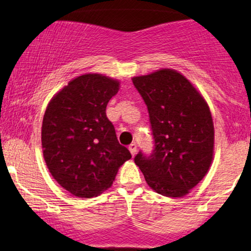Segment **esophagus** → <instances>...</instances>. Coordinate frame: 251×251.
<instances>
[{
  "label": "esophagus",
  "instance_id": "1",
  "mask_svg": "<svg viewBox=\"0 0 251 251\" xmlns=\"http://www.w3.org/2000/svg\"><path fill=\"white\" fill-rule=\"evenodd\" d=\"M128 149H129V151H131L132 156H134V155L136 154V145H135V144H132V145H129Z\"/></svg>",
  "mask_w": 251,
  "mask_h": 251
}]
</instances>
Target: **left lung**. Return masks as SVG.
Segmentation results:
<instances>
[{"mask_svg": "<svg viewBox=\"0 0 251 251\" xmlns=\"http://www.w3.org/2000/svg\"><path fill=\"white\" fill-rule=\"evenodd\" d=\"M132 81L147 105L154 138L153 153L146 156L139 151L134 162L155 192L171 198L188 195L213 160L210 107L191 82L174 69Z\"/></svg>", "mask_w": 251, "mask_h": 251, "instance_id": "1", "label": "left lung"}]
</instances>
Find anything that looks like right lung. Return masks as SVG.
<instances>
[{
  "label": "right lung",
  "mask_w": 251,
  "mask_h": 251,
  "mask_svg": "<svg viewBox=\"0 0 251 251\" xmlns=\"http://www.w3.org/2000/svg\"><path fill=\"white\" fill-rule=\"evenodd\" d=\"M119 81L102 74L72 80L50 100L41 126L46 166L72 195L91 198L112 185L120 166L132 157L118 142L106 105Z\"/></svg>",
  "instance_id": "add662e5"
}]
</instances>
